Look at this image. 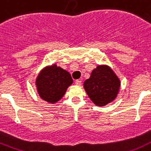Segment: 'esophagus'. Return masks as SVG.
<instances>
[{
  "label": "esophagus",
  "mask_w": 151,
  "mask_h": 151,
  "mask_svg": "<svg viewBox=\"0 0 151 151\" xmlns=\"http://www.w3.org/2000/svg\"><path fill=\"white\" fill-rule=\"evenodd\" d=\"M75 84L77 85H78V86H80L81 85V81H80V80H77L75 81Z\"/></svg>",
  "instance_id": "esophagus-1"
}]
</instances>
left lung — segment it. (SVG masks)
Wrapping results in <instances>:
<instances>
[{
  "label": "left lung",
  "mask_w": 151,
  "mask_h": 151,
  "mask_svg": "<svg viewBox=\"0 0 151 151\" xmlns=\"http://www.w3.org/2000/svg\"><path fill=\"white\" fill-rule=\"evenodd\" d=\"M120 80L107 66H98L90 78L85 80L84 88L91 100L97 106H106L117 97Z\"/></svg>",
  "instance_id": "1"
}]
</instances>
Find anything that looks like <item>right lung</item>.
Instances as JSON below:
<instances>
[{
	"instance_id": "1",
	"label": "right lung",
	"mask_w": 151,
	"mask_h": 151,
	"mask_svg": "<svg viewBox=\"0 0 151 151\" xmlns=\"http://www.w3.org/2000/svg\"><path fill=\"white\" fill-rule=\"evenodd\" d=\"M73 83L69 72L55 64L41 71L36 80L39 96L48 103H55L62 99L67 88Z\"/></svg>"
}]
</instances>
